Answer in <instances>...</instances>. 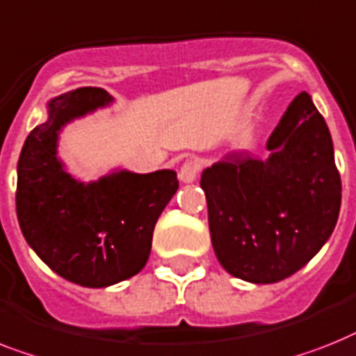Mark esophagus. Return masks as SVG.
<instances>
[{
    "mask_svg": "<svg viewBox=\"0 0 356 356\" xmlns=\"http://www.w3.org/2000/svg\"><path fill=\"white\" fill-rule=\"evenodd\" d=\"M197 175H199L197 161H186V163L181 166V170H179V179L186 184L195 183V181H197Z\"/></svg>",
    "mask_w": 356,
    "mask_h": 356,
    "instance_id": "esophagus-1",
    "label": "esophagus"
}]
</instances>
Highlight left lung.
I'll return each mask as SVG.
<instances>
[{
  "mask_svg": "<svg viewBox=\"0 0 356 356\" xmlns=\"http://www.w3.org/2000/svg\"><path fill=\"white\" fill-rule=\"evenodd\" d=\"M267 149L265 159L232 149L201 173L213 252L250 283L282 282L307 265L342 201L333 138L311 95L289 104Z\"/></svg>",
  "mask_w": 356,
  "mask_h": 356,
  "instance_id": "1",
  "label": "left lung"
}]
</instances>
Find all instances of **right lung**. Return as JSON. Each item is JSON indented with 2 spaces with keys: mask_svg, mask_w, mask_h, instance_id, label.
<instances>
[{
  "mask_svg": "<svg viewBox=\"0 0 356 356\" xmlns=\"http://www.w3.org/2000/svg\"><path fill=\"white\" fill-rule=\"evenodd\" d=\"M113 102L102 88L51 98L47 120L29 133L18 161L16 213L23 238L54 273L91 289L143 270L155 223L179 188L173 170L115 168L89 183L69 172L58 155L60 133Z\"/></svg>",
  "mask_w": 356,
  "mask_h": 356,
  "instance_id": "add662e5",
  "label": "right lung"
}]
</instances>
